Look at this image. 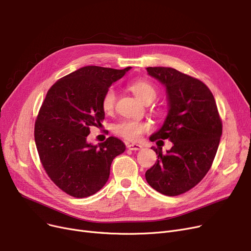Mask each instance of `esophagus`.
I'll return each instance as SVG.
<instances>
[{"label": "esophagus", "instance_id": "esophagus-1", "mask_svg": "<svg viewBox=\"0 0 251 251\" xmlns=\"http://www.w3.org/2000/svg\"><path fill=\"white\" fill-rule=\"evenodd\" d=\"M126 147L128 150H131V151H139L143 149V146L140 144H126Z\"/></svg>", "mask_w": 251, "mask_h": 251}]
</instances>
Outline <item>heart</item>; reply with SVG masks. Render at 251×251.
I'll return each instance as SVG.
<instances>
[{
    "instance_id": "heart-1",
    "label": "heart",
    "mask_w": 251,
    "mask_h": 251,
    "mask_svg": "<svg viewBox=\"0 0 251 251\" xmlns=\"http://www.w3.org/2000/svg\"><path fill=\"white\" fill-rule=\"evenodd\" d=\"M130 91L142 102H152L157 96L156 88L149 82L137 80L129 84ZM116 100L114 88L110 87L106 90L102 98V108L106 113L113 110ZM149 129V125L136 120H124L113 126V131L117 136L123 137L129 141H136L141 138L145 131Z\"/></svg>"
}]
</instances>
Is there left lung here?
Instances as JSON below:
<instances>
[{
	"instance_id": "1",
	"label": "left lung",
	"mask_w": 251,
	"mask_h": 251,
	"mask_svg": "<svg viewBox=\"0 0 251 251\" xmlns=\"http://www.w3.org/2000/svg\"><path fill=\"white\" fill-rule=\"evenodd\" d=\"M147 72L164 86L168 105L163 125L150 141L168 139L172 147L166 154L152 147L158 160L146 171V180L162 195L178 196L196 186L210 170L222 122L212 92L201 81L172 68L149 67Z\"/></svg>"
}]
</instances>
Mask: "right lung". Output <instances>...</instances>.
<instances>
[{
	"label": "right lung",
	"instance_id": "add662e5",
	"mask_svg": "<svg viewBox=\"0 0 251 251\" xmlns=\"http://www.w3.org/2000/svg\"><path fill=\"white\" fill-rule=\"evenodd\" d=\"M130 69L83 67L48 91L34 127L36 148L50 178L72 197L96 194L109 178L112 160L126 151L115 137L98 145L88 143L87 137L91 126L104 120L103 95Z\"/></svg>",
	"mask_w": 251,
	"mask_h": 251
}]
</instances>
